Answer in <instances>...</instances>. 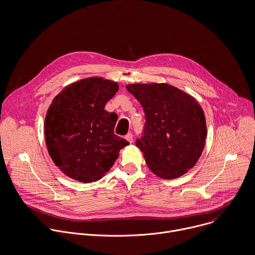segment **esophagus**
Returning a JSON list of instances; mask_svg holds the SVG:
<instances>
[{"mask_svg": "<svg viewBox=\"0 0 255 255\" xmlns=\"http://www.w3.org/2000/svg\"><path fill=\"white\" fill-rule=\"evenodd\" d=\"M125 139L129 142V143H132L133 142V136L131 133H128L126 136H125Z\"/></svg>", "mask_w": 255, "mask_h": 255, "instance_id": "obj_1", "label": "esophagus"}]
</instances>
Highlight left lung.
Instances as JSON below:
<instances>
[{
  "mask_svg": "<svg viewBox=\"0 0 255 255\" xmlns=\"http://www.w3.org/2000/svg\"><path fill=\"white\" fill-rule=\"evenodd\" d=\"M145 113L136 142L150 171L162 179L185 175L199 161L207 139L205 113L197 99L168 83L127 84Z\"/></svg>",
  "mask_w": 255,
  "mask_h": 255,
  "instance_id": "8db88e82",
  "label": "left lung"
}]
</instances>
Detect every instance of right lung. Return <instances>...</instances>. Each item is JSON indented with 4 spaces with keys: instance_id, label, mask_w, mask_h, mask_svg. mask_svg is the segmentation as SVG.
<instances>
[{
    "instance_id": "1",
    "label": "right lung",
    "mask_w": 255,
    "mask_h": 255,
    "mask_svg": "<svg viewBox=\"0 0 255 255\" xmlns=\"http://www.w3.org/2000/svg\"><path fill=\"white\" fill-rule=\"evenodd\" d=\"M118 83L88 77L65 86L51 101L44 119L48 154L67 177L92 183L113 166L129 142L114 134L115 113L104 110Z\"/></svg>"
}]
</instances>
